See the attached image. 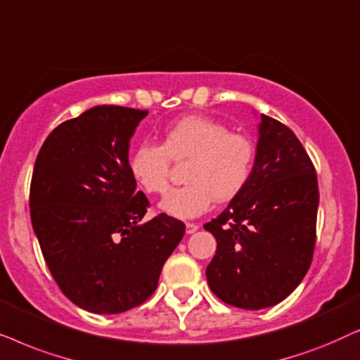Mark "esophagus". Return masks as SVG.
Here are the masks:
<instances>
[{
    "instance_id": "esophagus-1",
    "label": "esophagus",
    "mask_w": 360,
    "mask_h": 360,
    "mask_svg": "<svg viewBox=\"0 0 360 360\" xmlns=\"http://www.w3.org/2000/svg\"><path fill=\"white\" fill-rule=\"evenodd\" d=\"M198 229H199L198 224H194V222H188V224H186V232H188V233L198 232Z\"/></svg>"
}]
</instances>
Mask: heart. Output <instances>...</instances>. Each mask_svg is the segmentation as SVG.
I'll return each mask as SVG.
<instances>
[{"label": "heart", "instance_id": "obj_1", "mask_svg": "<svg viewBox=\"0 0 360 360\" xmlns=\"http://www.w3.org/2000/svg\"><path fill=\"white\" fill-rule=\"evenodd\" d=\"M171 161H188L186 184L171 191L161 209L172 217L194 219L207 212L214 200L230 202L243 193L255 169L257 146L222 122L191 115L167 124L161 146L150 141L138 145L128 169L145 193L162 195L169 189Z\"/></svg>", "mask_w": 360, "mask_h": 360}]
</instances>
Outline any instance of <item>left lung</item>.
I'll use <instances>...</instances> for the list:
<instances>
[{
	"instance_id": "obj_1",
	"label": "left lung",
	"mask_w": 360,
	"mask_h": 360,
	"mask_svg": "<svg viewBox=\"0 0 360 360\" xmlns=\"http://www.w3.org/2000/svg\"><path fill=\"white\" fill-rule=\"evenodd\" d=\"M250 183L204 225L217 240L205 275L230 306L262 309L283 301L313 262L319 189L308 153L286 124L262 115Z\"/></svg>"
}]
</instances>
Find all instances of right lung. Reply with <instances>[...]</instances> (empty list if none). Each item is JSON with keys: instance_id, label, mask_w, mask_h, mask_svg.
<instances>
[{"instance_id": "add662e5", "label": "right lung", "mask_w": 360, "mask_h": 360, "mask_svg": "<svg viewBox=\"0 0 360 360\" xmlns=\"http://www.w3.org/2000/svg\"><path fill=\"white\" fill-rule=\"evenodd\" d=\"M148 110L98 105L67 120L41 146L30 189L31 222L57 286L90 313L117 314L155 293L186 225L136 191L128 146Z\"/></svg>"}]
</instances>
